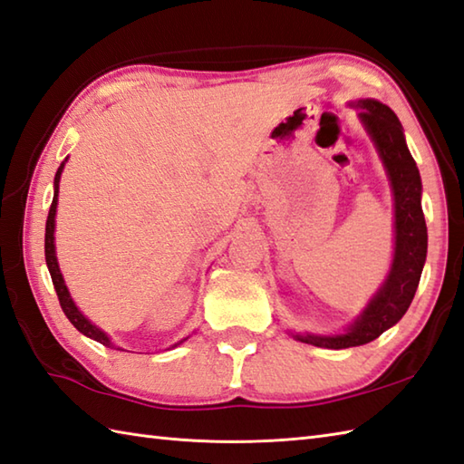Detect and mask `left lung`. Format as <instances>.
<instances>
[{
    "instance_id": "left-lung-1",
    "label": "left lung",
    "mask_w": 464,
    "mask_h": 464,
    "mask_svg": "<svg viewBox=\"0 0 464 464\" xmlns=\"http://www.w3.org/2000/svg\"><path fill=\"white\" fill-rule=\"evenodd\" d=\"M354 106L361 108L362 124L372 136L391 178L396 240L389 278L346 334L296 336L300 343L334 348V351L371 343L399 323L419 288L424 260H427V224L420 206V174L406 148L401 121L389 106L376 100H358Z\"/></svg>"
}]
</instances>
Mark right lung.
I'll return each instance as SVG.
<instances>
[{"label":"right lung","mask_w":464,"mask_h":464,"mask_svg":"<svg viewBox=\"0 0 464 464\" xmlns=\"http://www.w3.org/2000/svg\"><path fill=\"white\" fill-rule=\"evenodd\" d=\"M62 169H63V162L62 166L58 168V172H55V179H53V200H52V206H50V214H47V220H45V264H47V270H50V276H52V282H53V288L55 292H58V300H60V306L63 310V314L68 316L70 323L80 330L82 334H86L88 338L92 340H98L100 344L108 346V348H113L111 340L106 336V333H102V330L98 326H93L90 320L82 314V312L75 308L73 300L70 296L68 288H65L63 285V278H62V272H60V266H58V258H55V246H53V226H55V206H58V190H60V176H62ZM186 340V338H184ZM182 343V340H179ZM178 343V344H179ZM174 344V346H178ZM120 351V348H118Z\"/></svg>","instance_id":"add662e5"}]
</instances>
